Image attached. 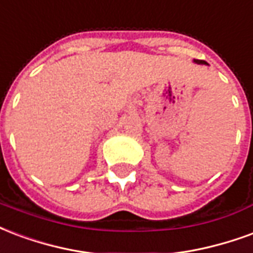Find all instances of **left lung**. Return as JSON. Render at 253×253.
<instances>
[{"label": "left lung", "mask_w": 253, "mask_h": 253, "mask_svg": "<svg viewBox=\"0 0 253 253\" xmlns=\"http://www.w3.org/2000/svg\"><path fill=\"white\" fill-rule=\"evenodd\" d=\"M195 62H197V63H202V64H204V63H206V62H204V60H195Z\"/></svg>", "instance_id": "obj_1"}]
</instances>
